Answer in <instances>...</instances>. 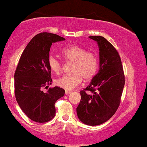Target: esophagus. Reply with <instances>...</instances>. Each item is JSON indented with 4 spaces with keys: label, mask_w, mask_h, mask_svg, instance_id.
<instances>
[{
    "label": "esophagus",
    "mask_w": 147,
    "mask_h": 147,
    "mask_svg": "<svg viewBox=\"0 0 147 147\" xmlns=\"http://www.w3.org/2000/svg\"><path fill=\"white\" fill-rule=\"evenodd\" d=\"M71 93V91H69V90H65V95H69Z\"/></svg>",
    "instance_id": "1"
}]
</instances>
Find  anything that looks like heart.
Instances as JSON below:
<instances>
[{
	"instance_id": "1",
	"label": "heart",
	"mask_w": 147,
	"mask_h": 147,
	"mask_svg": "<svg viewBox=\"0 0 147 147\" xmlns=\"http://www.w3.org/2000/svg\"><path fill=\"white\" fill-rule=\"evenodd\" d=\"M61 54L65 60L74 62L72 74L64 75L55 80L59 88L71 90L85 80H91L98 68V58L95 53L88 52L86 48L77 45H71L61 49ZM48 65L52 72L58 74L61 69V61L55 56L48 58Z\"/></svg>"
}]
</instances>
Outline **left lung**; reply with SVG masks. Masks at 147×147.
I'll use <instances>...</instances> for the list:
<instances>
[{
  "instance_id": "obj_1",
  "label": "left lung",
  "mask_w": 147,
  "mask_h": 147,
  "mask_svg": "<svg viewBox=\"0 0 147 147\" xmlns=\"http://www.w3.org/2000/svg\"><path fill=\"white\" fill-rule=\"evenodd\" d=\"M99 48V69L90 84L80 91L76 111L84 124L95 126L108 121L119 106L125 76L119 54L111 44L100 36H89ZM86 90L91 91L87 94Z\"/></svg>"
}]
</instances>
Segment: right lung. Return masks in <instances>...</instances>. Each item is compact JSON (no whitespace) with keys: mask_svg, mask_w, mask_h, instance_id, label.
I'll return each mask as SVG.
<instances>
[{"mask_svg":"<svg viewBox=\"0 0 147 147\" xmlns=\"http://www.w3.org/2000/svg\"><path fill=\"white\" fill-rule=\"evenodd\" d=\"M65 38L48 32L36 35L22 52L14 74V93L17 103L26 115L35 122L46 123L56 115L54 104L64 95L65 90L59 87L42 89L52 84L48 65L52 43Z\"/></svg>","mask_w":147,"mask_h":147,"instance_id":"add662e5","label":"right lung"}]
</instances>
